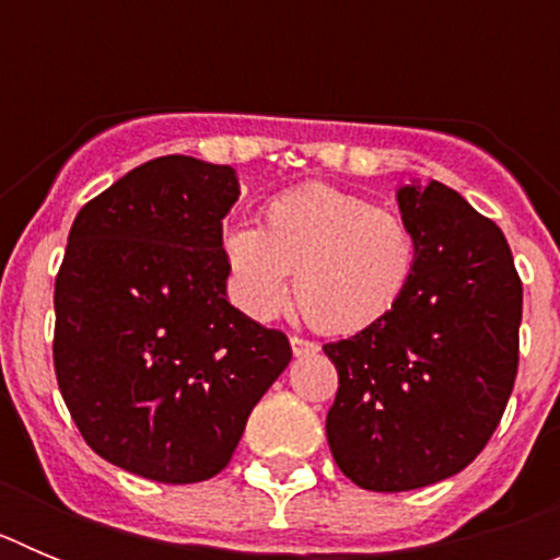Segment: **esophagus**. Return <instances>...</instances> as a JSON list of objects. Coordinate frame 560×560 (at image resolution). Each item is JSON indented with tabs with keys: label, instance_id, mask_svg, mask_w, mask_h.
<instances>
[{
	"label": "esophagus",
	"instance_id": "esophagus-1",
	"mask_svg": "<svg viewBox=\"0 0 560 560\" xmlns=\"http://www.w3.org/2000/svg\"><path fill=\"white\" fill-rule=\"evenodd\" d=\"M291 350H294V355L300 359V355H314L316 350H319V345H316V341L303 339V336H291Z\"/></svg>",
	"mask_w": 560,
	"mask_h": 560
}]
</instances>
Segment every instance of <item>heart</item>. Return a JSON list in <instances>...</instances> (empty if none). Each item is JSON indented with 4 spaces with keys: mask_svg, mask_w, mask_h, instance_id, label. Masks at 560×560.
Here are the masks:
<instances>
[{
    "mask_svg": "<svg viewBox=\"0 0 560 560\" xmlns=\"http://www.w3.org/2000/svg\"><path fill=\"white\" fill-rule=\"evenodd\" d=\"M224 260L237 308L252 319H275L289 305L294 271L296 300L316 328L359 334L407 296L418 237L398 212L311 182L266 205V230L230 226Z\"/></svg>",
    "mask_w": 560,
    "mask_h": 560,
    "instance_id": "b5f03b06",
    "label": "heart"
}]
</instances>
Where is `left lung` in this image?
Wrapping results in <instances>:
<instances>
[{"instance_id": "left-lung-1", "label": "left lung", "mask_w": 560, "mask_h": 560, "mask_svg": "<svg viewBox=\"0 0 560 560\" xmlns=\"http://www.w3.org/2000/svg\"><path fill=\"white\" fill-rule=\"evenodd\" d=\"M398 210L418 237L407 296L323 348L339 373L330 454L381 493L454 477L482 452L513 393L522 325V280L491 219L440 182L400 187Z\"/></svg>"}]
</instances>
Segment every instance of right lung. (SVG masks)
<instances>
[{"label": "right lung", "mask_w": 560, "mask_h": 560, "mask_svg": "<svg viewBox=\"0 0 560 560\" xmlns=\"http://www.w3.org/2000/svg\"><path fill=\"white\" fill-rule=\"evenodd\" d=\"M230 165L160 156L83 205L56 277L58 389L92 452L153 482L226 468L289 368L285 334L226 300Z\"/></svg>", "instance_id": "1"}]
</instances>
